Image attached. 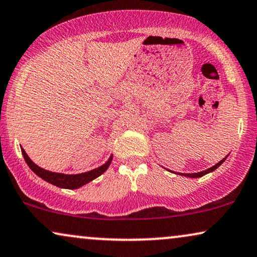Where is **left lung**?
Wrapping results in <instances>:
<instances>
[{
	"label": "left lung",
	"mask_w": 257,
	"mask_h": 257,
	"mask_svg": "<svg viewBox=\"0 0 257 257\" xmlns=\"http://www.w3.org/2000/svg\"><path fill=\"white\" fill-rule=\"evenodd\" d=\"M226 158V157H225ZM225 158L224 159H222L221 162H218L217 164L216 165H214L212 166V168H210V169H208V170H204V171H201V172H197V173H182L183 176H186V177H191V178H197V177H202V176H204V175H206V173H209V172H211V171H214V170H216L218 168L219 165L222 164L223 162L225 161Z\"/></svg>",
	"instance_id": "obj_1"
}]
</instances>
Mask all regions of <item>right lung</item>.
I'll use <instances>...</instances> for the list:
<instances>
[{
    "label": "right lung",
    "mask_w": 257,
    "mask_h": 257,
    "mask_svg": "<svg viewBox=\"0 0 257 257\" xmlns=\"http://www.w3.org/2000/svg\"><path fill=\"white\" fill-rule=\"evenodd\" d=\"M21 151L27 165L32 169V171H34L40 178L43 179V181L63 189H78L80 186L87 184L88 182H91L96 177H99L100 175H102V173L108 169V166L112 162V157H111L106 164L100 166L98 169L92 170V171L79 173V175H65V173H55V172H51V171H47V170L39 168L38 165H35L34 163L29 159L28 156H27V153L25 152V150L21 149Z\"/></svg>",
    "instance_id": "add662e5"
}]
</instances>
